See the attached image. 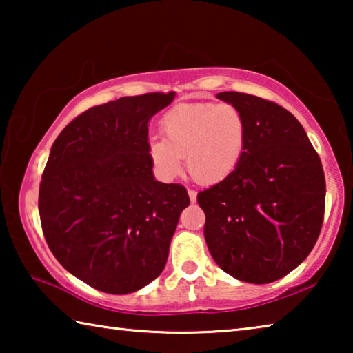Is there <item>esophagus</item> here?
<instances>
[{
  "mask_svg": "<svg viewBox=\"0 0 353 353\" xmlns=\"http://www.w3.org/2000/svg\"><path fill=\"white\" fill-rule=\"evenodd\" d=\"M188 196H190L191 204H194L196 199H198V191H194V190H188Z\"/></svg>",
  "mask_w": 353,
  "mask_h": 353,
  "instance_id": "esophagus-1",
  "label": "esophagus"
}]
</instances>
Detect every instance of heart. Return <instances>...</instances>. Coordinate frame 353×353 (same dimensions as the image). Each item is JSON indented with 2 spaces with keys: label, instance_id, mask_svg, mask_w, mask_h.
<instances>
[{
  "label": "heart",
  "instance_id": "1",
  "mask_svg": "<svg viewBox=\"0 0 353 353\" xmlns=\"http://www.w3.org/2000/svg\"><path fill=\"white\" fill-rule=\"evenodd\" d=\"M160 128L163 139L149 143V155L163 177L181 174L187 157L196 181L219 182L236 170L246 152L248 121L234 104H179L162 117Z\"/></svg>",
  "mask_w": 353,
  "mask_h": 353
}]
</instances>
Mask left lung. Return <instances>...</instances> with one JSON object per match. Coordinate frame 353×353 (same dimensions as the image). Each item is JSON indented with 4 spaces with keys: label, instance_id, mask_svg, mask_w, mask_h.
I'll list each match as a JSON object with an SVG mask.
<instances>
[{
    "label": "left lung",
    "instance_id": "1",
    "mask_svg": "<svg viewBox=\"0 0 353 353\" xmlns=\"http://www.w3.org/2000/svg\"><path fill=\"white\" fill-rule=\"evenodd\" d=\"M216 97L240 109L248 143L236 170L198 193L213 260L241 282L271 283L307 259L321 234L325 176L296 117L254 94Z\"/></svg>",
    "mask_w": 353,
    "mask_h": 353
}]
</instances>
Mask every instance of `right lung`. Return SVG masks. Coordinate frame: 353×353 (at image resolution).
Wrapping results in <instances>:
<instances>
[{
	"label": "right lung",
	"mask_w": 353,
	"mask_h": 353,
	"mask_svg": "<svg viewBox=\"0 0 353 353\" xmlns=\"http://www.w3.org/2000/svg\"><path fill=\"white\" fill-rule=\"evenodd\" d=\"M176 93L110 101L76 117L51 148L39 190L45 240L82 282L128 294L162 274L187 188L152 174L148 123Z\"/></svg>",
	"instance_id": "add662e5"
}]
</instances>
